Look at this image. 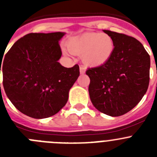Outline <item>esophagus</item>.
<instances>
[{"instance_id":"obj_1","label":"esophagus","mask_w":157,"mask_h":157,"mask_svg":"<svg viewBox=\"0 0 157 157\" xmlns=\"http://www.w3.org/2000/svg\"><path fill=\"white\" fill-rule=\"evenodd\" d=\"M79 70H80V73H81V74H85V72H86L85 67L82 66V65H81V66L79 67Z\"/></svg>"}]
</instances>
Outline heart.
Wrapping results in <instances>:
<instances>
[{
    "instance_id": "b5f03b06",
    "label": "heart",
    "mask_w": 157,
    "mask_h": 157,
    "mask_svg": "<svg viewBox=\"0 0 157 157\" xmlns=\"http://www.w3.org/2000/svg\"><path fill=\"white\" fill-rule=\"evenodd\" d=\"M67 47L72 53L82 54L85 63L99 66L106 63L112 56L115 41L106 33H86L72 38Z\"/></svg>"
}]
</instances>
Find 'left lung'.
I'll return each instance as SVG.
<instances>
[{"mask_svg": "<svg viewBox=\"0 0 157 157\" xmlns=\"http://www.w3.org/2000/svg\"><path fill=\"white\" fill-rule=\"evenodd\" d=\"M104 32L112 37L115 49L106 63L86 71L90 79L89 94L98 111L120 116L134 109L146 93L150 56L134 37L111 30Z\"/></svg>", "mask_w": 157, "mask_h": 157, "instance_id": "1", "label": "left lung"}]
</instances>
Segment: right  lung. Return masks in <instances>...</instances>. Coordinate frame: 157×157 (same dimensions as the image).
<instances>
[{
	"instance_id": "add662e5",
	"label": "right lung",
	"mask_w": 157,
	"mask_h": 157,
	"mask_svg": "<svg viewBox=\"0 0 157 157\" xmlns=\"http://www.w3.org/2000/svg\"><path fill=\"white\" fill-rule=\"evenodd\" d=\"M63 35L62 32L30 33L15 42L2 64L0 60L7 97L30 117L56 114L66 105L69 90L79 76L78 64L67 68L58 62L62 54L59 41Z\"/></svg>"
}]
</instances>
